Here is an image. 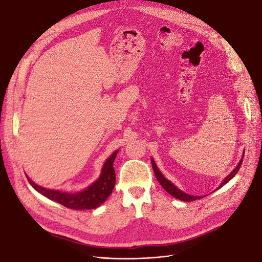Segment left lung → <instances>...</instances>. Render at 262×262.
I'll return each instance as SVG.
<instances>
[{"label": "left lung", "mask_w": 262, "mask_h": 262, "mask_svg": "<svg viewBox=\"0 0 262 262\" xmlns=\"http://www.w3.org/2000/svg\"><path fill=\"white\" fill-rule=\"evenodd\" d=\"M244 154H245V152H244ZM243 160H244V157H243L242 160L239 161L238 165L236 166L235 169L223 181V183L219 186L217 189L222 188V187H223L225 184H227L232 178H234L237 172H238V170H239V168H241V166H242V163H243ZM151 164H152V169H154V172H155V174H156L157 180L159 181V183H160L161 186L166 190V191H167L169 194H171L173 198H176V199H178V200H180V201H183V202H192V201H196V200H200V199L204 198V196L190 195V194H187V193L183 192L182 190H180L178 187H176L170 181H168L167 179H166V178L162 174V172H161V171L159 170V168L157 167L156 162L154 161V159H151Z\"/></svg>", "instance_id": "left-lung-1"}]
</instances>
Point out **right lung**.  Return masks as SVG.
Segmentation results:
<instances>
[{"label": "right lung", "instance_id": "obj_1", "mask_svg": "<svg viewBox=\"0 0 262 262\" xmlns=\"http://www.w3.org/2000/svg\"><path fill=\"white\" fill-rule=\"evenodd\" d=\"M118 150H116L103 164V167L101 170V174L99 179L89 186L86 189L82 191L76 193H68V192H60L58 190H51L46 189L36 185L33 181H31L28 177V181L31 186L38 191L43 196L48 198L54 202L59 203L60 205L74 209V210H90L99 207L103 204L106 199L111 195L113 189L116 183V176L113 163L116 159Z\"/></svg>", "mask_w": 262, "mask_h": 262}]
</instances>
